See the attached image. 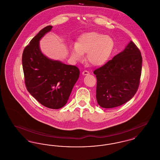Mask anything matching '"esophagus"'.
<instances>
[{"mask_svg": "<svg viewBox=\"0 0 160 160\" xmlns=\"http://www.w3.org/2000/svg\"><path fill=\"white\" fill-rule=\"evenodd\" d=\"M90 73H89V71H84L82 72V74L83 75V76H87V75H89Z\"/></svg>", "mask_w": 160, "mask_h": 160, "instance_id": "34e87169", "label": "esophagus"}]
</instances>
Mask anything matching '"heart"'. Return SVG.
<instances>
[{
    "instance_id": "obj_1",
    "label": "heart",
    "mask_w": 160,
    "mask_h": 160,
    "mask_svg": "<svg viewBox=\"0 0 160 160\" xmlns=\"http://www.w3.org/2000/svg\"><path fill=\"white\" fill-rule=\"evenodd\" d=\"M114 48V41L110 37L98 32H92L82 35L74 46L70 47L71 59L82 61L83 53L91 65L98 67L106 63Z\"/></svg>"
}]
</instances>
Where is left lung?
I'll return each instance as SVG.
<instances>
[{
    "mask_svg": "<svg viewBox=\"0 0 160 160\" xmlns=\"http://www.w3.org/2000/svg\"><path fill=\"white\" fill-rule=\"evenodd\" d=\"M142 57L130 41L122 52L93 71L97 80L96 98L105 108L120 106L137 92L142 68Z\"/></svg>",
    "mask_w": 160,
    "mask_h": 160,
    "instance_id": "obj_1",
    "label": "left lung"
}]
</instances>
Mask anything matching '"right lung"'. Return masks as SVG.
I'll use <instances>...</instances> for the list:
<instances>
[{"label":"right lung","mask_w":160,"mask_h":160,"mask_svg":"<svg viewBox=\"0 0 160 160\" xmlns=\"http://www.w3.org/2000/svg\"><path fill=\"white\" fill-rule=\"evenodd\" d=\"M47 26L32 38L22 55L24 82L27 90L44 106L59 109L64 106L76 83L80 71L46 57L39 48V41L52 29Z\"/></svg>","instance_id":"1"}]
</instances>
